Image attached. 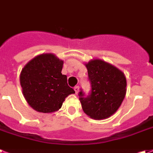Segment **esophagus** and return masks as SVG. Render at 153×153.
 <instances>
[{
  "label": "esophagus",
  "instance_id": "esophagus-1",
  "mask_svg": "<svg viewBox=\"0 0 153 153\" xmlns=\"http://www.w3.org/2000/svg\"><path fill=\"white\" fill-rule=\"evenodd\" d=\"M74 90H75V91H76V93L77 94V93L79 92V90H80V86H79V85H76V86H75Z\"/></svg>",
  "mask_w": 153,
  "mask_h": 153
}]
</instances>
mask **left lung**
Segmentation results:
<instances>
[{
  "mask_svg": "<svg viewBox=\"0 0 153 153\" xmlns=\"http://www.w3.org/2000/svg\"><path fill=\"white\" fill-rule=\"evenodd\" d=\"M91 92L87 97L79 93L83 111L94 120H105L116 112L126 95L125 75L119 68L101 59L85 63Z\"/></svg>",
  "mask_w": 153,
  "mask_h": 153,
  "instance_id": "obj_1",
  "label": "left lung"
}]
</instances>
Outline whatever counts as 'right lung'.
<instances>
[{"mask_svg":"<svg viewBox=\"0 0 153 153\" xmlns=\"http://www.w3.org/2000/svg\"><path fill=\"white\" fill-rule=\"evenodd\" d=\"M63 61L53 53L38 55L20 72L19 82L23 96L34 110L53 113L61 109L62 103L75 91L68 85L62 74Z\"/></svg>","mask_w":153,"mask_h":153,"instance_id":"right-lung-1","label":"right lung"}]
</instances>
